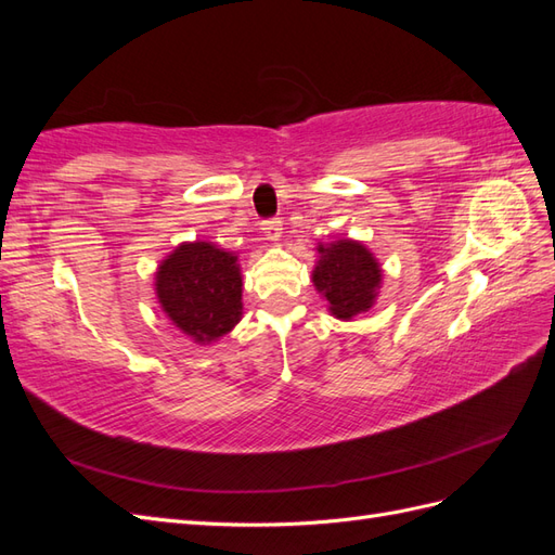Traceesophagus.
<instances>
[{
    "label": "esophagus",
    "instance_id": "34e87169",
    "mask_svg": "<svg viewBox=\"0 0 555 555\" xmlns=\"http://www.w3.org/2000/svg\"><path fill=\"white\" fill-rule=\"evenodd\" d=\"M261 231L266 241H278L282 236V220L280 217H268V220L261 222Z\"/></svg>",
    "mask_w": 555,
    "mask_h": 555
}]
</instances>
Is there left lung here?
<instances>
[{
	"mask_svg": "<svg viewBox=\"0 0 555 555\" xmlns=\"http://www.w3.org/2000/svg\"><path fill=\"white\" fill-rule=\"evenodd\" d=\"M379 266L357 241H335L319 247V261L312 271L314 287L326 296L331 312L351 319L375 304L379 287Z\"/></svg>",
	"mask_w": 555,
	"mask_h": 555,
	"instance_id": "1",
	"label": "left lung"
}]
</instances>
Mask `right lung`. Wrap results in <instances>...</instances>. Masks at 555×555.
I'll return each instance as SVG.
<instances>
[{"label":"right lung","instance_id":"right-lung-1","mask_svg":"<svg viewBox=\"0 0 555 555\" xmlns=\"http://www.w3.org/2000/svg\"><path fill=\"white\" fill-rule=\"evenodd\" d=\"M155 287L164 312L196 343L217 340L241 322V268L210 243L180 245L159 266Z\"/></svg>","mask_w":555,"mask_h":555}]
</instances>
